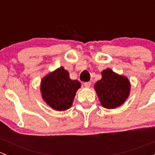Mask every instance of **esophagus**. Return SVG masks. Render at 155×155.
I'll use <instances>...</instances> for the list:
<instances>
[{"label": "esophagus", "mask_w": 155, "mask_h": 155, "mask_svg": "<svg viewBox=\"0 0 155 155\" xmlns=\"http://www.w3.org/2000/svg\"><path fill=\"white\" fill-rule=\"evenodd\" d=\"M91 85V82H87L84 83V86L85 87H90Z\"/></svg>", "instance_id": "esophagus-1"}]
</instances>
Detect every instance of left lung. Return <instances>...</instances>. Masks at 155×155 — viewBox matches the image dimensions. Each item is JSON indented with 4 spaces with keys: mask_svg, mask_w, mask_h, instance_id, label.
I'll return each mask as SVG.
<instances>
[{
    "mask_svg": "<svg viewBox=\"0 0 155 155\" xmlns=\"http://www.w3.org/2000/svg\"><path fill=\"white\" fill-rule=\"evenodd\" d=\"M102 79L94 85L101 106L106 109H115L127 101L130 92V82L128 78L115 73L110 68L101 73Z\"/></svg>",
    "mask_w": 155,
    "mask_h": 155,
    "instance_id": "obj_1",
    "label": "left lung"
}]
</instances>
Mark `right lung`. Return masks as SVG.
Masks as SVG:
<instances>
[{
  "label": "right lung",
  "instance_id": "add662e5",
  "mask_svg": "<svg viewBox=\"0 0 155 155\" xmlns=\"http://www.w3.org/2000/svg\"><path fill=\"white\" fill-rule=\"evenodd\" d=\"M40 87L42 98L47 105L54 110L65 111L73 105L81 83L72 80L68 70L61 67L46 75Z\"/></svg>",
  "mask_w": 155,
  "mask_h": 155
}]
</instances>
